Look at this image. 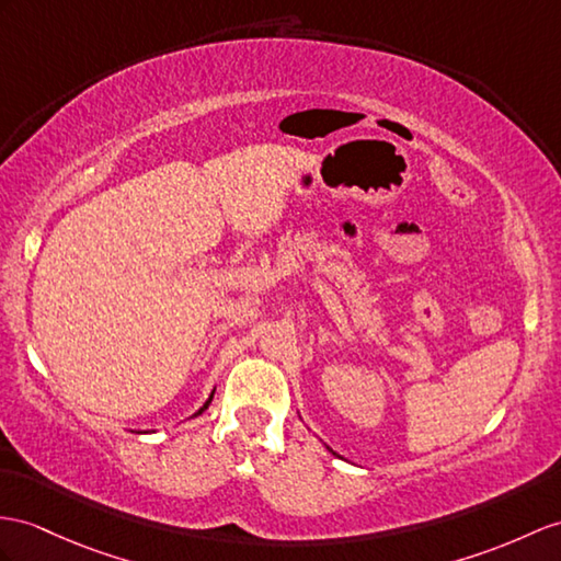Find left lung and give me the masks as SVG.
<instances>
[{"label":"left lung","mask_w":561,"mask_h":561,"mask_svg":"<svg viewBox=\"0 0 561 561\" xmlns=\"http://www.w3.org/2000/svg\"><path fill=\"white\" fill-rule=\"evenodd\" d=\"M325 447H328V445H325ZM328 453H333V449H331V447H328ZM333 455H335V453H333Z\"/></svg>","instance_id":"obj_1"}]
</instances>
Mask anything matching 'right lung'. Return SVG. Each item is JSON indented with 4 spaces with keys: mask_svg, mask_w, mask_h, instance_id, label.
Segmentation results:
<instances>
[{
    "mask_svg": "<svg viewBox=\"0 0 561 561\" xmlns=\"http://www.w3.org/2000/svg\"><path fill=\"white\" fill-rule=\"evenodd\" d=\"M214 392H216V388H214V390H211V394H209V400H207V402H204V404H202V407H199V409H197V412H195V414H193V416H199V414H202V412H204V409H209V404H211V400H214Z\"/></svg>",
    "mask_w": 561,
    "mask_h": 561,
    "instance_id": "right-lung-1",
    "label": "right lung"
}]
</instances>
